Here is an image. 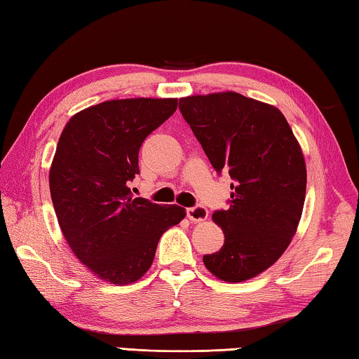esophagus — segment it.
I'll use <instances>...</instances> for the list:
<instances>
[{
  "instance_id": "esophagus-1",
  "label": "esophagus",
  "mask_w": 359,
  "mask_h": 359,
  "mask_svg": "<svg viewBox=\"0 0 359 359\" xmlns=\"http://www.w3.org/2000/svg\"><path fill=\"white\" fill-rule=\"evenodd\" d=\"M187 217L190 218L191 222L199 223V222L208 220L209 212H208V209L204 208V205H194V208L187 209Z\"/></svg>"
}]
</instances>
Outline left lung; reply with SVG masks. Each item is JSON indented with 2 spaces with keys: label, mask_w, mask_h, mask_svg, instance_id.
Instances as JSON below:
<instances>
[{
  "label": "left lung",
  "mask_w": 359,
  "mask_h": 359,
  "mask_svg": "<svg viewBox=\"0 0 359 359\" xmlns=\"http://www.w3.org/2000/svg\"><path fill=\"white\" fill-rule=\"evenodd\" d=\"M179 109L217 172L234 179L229 209L212 215L224 234L204 255L210 274L238 283L259 276L287 250L306 199L302 149L276 106L236 92L191 95Z\"/></svg>",
  "instance_id": "obj_1"
}]
</instances>
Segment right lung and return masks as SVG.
Masks as SVG:
<instances>
[{"label":"right lung","mask_w":359,"mask_h":359,"mask_svg":"<svg viewBox=\"0 0 359 359\" xmlns=\"http://www.w3.org/2000/svg\"><path fill=\"white\" fill-rule=\"evenodd\" d=\"M177 98H126L72 115L58 139L48 185L60 229L90 272L114 285L137 282L154 263L158 241L184 220L180 205L135 198L130 180L151 131Z\"/></svg>","instance_id":"1"}]
</instances>
